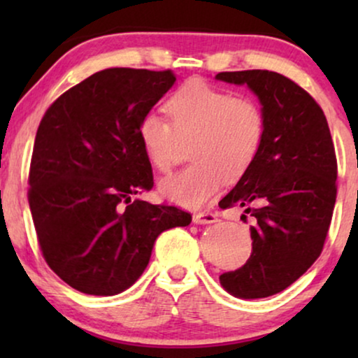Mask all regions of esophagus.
Segmentation results:
<instances>
[{"mask_svg":"<svg viewBox=\"0 0 358 358\" xmlns=\"http://www.w3.org/2000/svg\"><path fill=\"white\" fill-rule=\"evenodd\" d=\"M192 222L195 224H212L215 222H218V218H217V215H215V213L202 212V213H195L192 217Z\"/></svg>","mask_w":358,"mask_h":358,"instance_id":"1","label":"esophagus"}]
</instances>
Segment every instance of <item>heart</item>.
<instances>
[{
  "instance_id": "obj_1",
  "label": "heart",
  "mask_w": 358,
  "mask_h": 358,
  "mask_svg": "<svg viewBox=\"0 0 358 358\" xmlns=\"http://www.w3.org/2000/svg\"><path fill=\"white\" fill-rule=\"evenodd\" d=\"M171 124L148 112L138 122V140L146 158L161 173L176 164L180 143H187V168L161 180L171 202L199 208L251 169L266 138V114L252 97L234 96L202 80L179 86L164 104Z\"/></svg>"
}]
</instances>
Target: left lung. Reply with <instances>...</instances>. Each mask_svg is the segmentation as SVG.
I'll list each match as a JSON object with an SVG mask.
<instances>
[{
  "label": "left lung",
  "instance_id": "obj_1",
  "mask_svg": "<svg viewBox=\"0 0 358 358\" xmlns=\"http://www.w3.org/2000/svg\"><path fill=\"white\" fill-rule=\"evenodd\" d=\"M215 78L246 85L267 122L257 159L218 203L239 205L256 218L251 257L222 273L220 283L233 296L266 298L290 287L320 257L337 194L334 145L324 112L287 76L246 70Z\"/></svg>",
  "mask_w": 358,
  "mask_h": 358
}]
</instances>
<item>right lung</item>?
<instances>
[{
    "label": "right lung",
    "mask_w": 358,
    "mask_h": 358,
    "mask_svg": "<svg viewBox=\"0 0 358 358\" xmlns=\"http://www.w3.org/2000/svg\"><path fill=\"white\" fill-rule=\"evenodd\" d=\"M174 83L171 70L107 68L63 92L41 120L29 207L48 267L78 292L127 290L156 238L192 222L178 207L131 199L153 187L138 122Z\"/></svg>",
    "instance_id": "1"
}]
</instances>
